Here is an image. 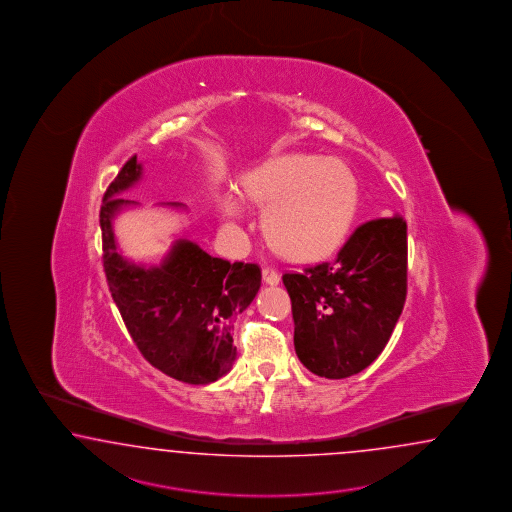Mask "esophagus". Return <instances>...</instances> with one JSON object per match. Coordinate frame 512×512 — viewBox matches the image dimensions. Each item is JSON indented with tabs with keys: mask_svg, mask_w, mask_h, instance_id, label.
I'll return each instance as SVG.
<instances>
[{
	"mask_svg": "<svg viewBox=\"0 0 512 512\" xmlns=\"http://www.w3.org/2000/svg\"><path fill=\"white\" fill-rule=\"evenodd\" d=\"M263 281L266 285H277L279 283V274L274 268H263Z\"/></svg>",
	"mask_w": 512,
	"mask_h": 512,
	"instance_id": "obj_1",
	"label": "esophagus"
}]
</instances>
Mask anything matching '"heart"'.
I'll return each instance as SVG.
<instances>
[{
    "instance_id": "heart-1",
    "label": "heart",
    "mask_w": 512,
    "mask_h": 512,
    "mask_svg": "<svg viewBox=\"0 0 512 512\" xmlns=\"http://www.w3.org/2000/svg\"><path fill=\"white\" fill-rule=\"evenodd\" d=\"M251 201L266 207L264 233L274 248L298 261H315L343 246L358 212L356 175L337 158L285 154L244 177ZM227 220H240L244 207L231 192L221 197Z\"/></svg>"
}]
</instances>
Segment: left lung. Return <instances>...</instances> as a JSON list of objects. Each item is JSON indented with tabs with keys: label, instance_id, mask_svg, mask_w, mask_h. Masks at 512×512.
Here are the masks:
<instances>
[{
	"label": "left lung",
	"instance_id": "obj_1",
	"mask_svg": "<svg viewBox=\"0 0 512 512\" xmlns=\"http://www.w3.org/2000/svg\"><path fill=\"white\" fill-rule=\"evenodd\" d=\"M408 240L402 216L360 225L333 263L283 274L294 348L317 376L346 378L384 350L406 300Z\"/></svg>",
	"mask_w": 512,
	"mask_h": 512
}]
</instances>
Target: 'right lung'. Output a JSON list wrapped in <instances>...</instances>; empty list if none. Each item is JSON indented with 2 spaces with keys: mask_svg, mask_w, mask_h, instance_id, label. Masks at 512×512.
<instances>
[{
  "mask_svg": "<svg viewBox=\"0 0 512 512\" xmlns=\"http://www.w3.org/2000/svg\"><path fill=\"white\" fill-rule=\"evenodd\" d=\"M139 179L141 164L132 156L108 186L100 207L102 261L111 298L152 367L186 384L216 382L233 367L231 332L236 315L259 292L261 268L210 257L188 238H179L160 264L130 263L117 249L113 218L121 208L136 205L119 194Z\"/></svg>",
  "mask_w": 512,
  "mask_h": 512,
  "instance_id": "obj_1",
  "label": "right lung"
}]
</instances>
